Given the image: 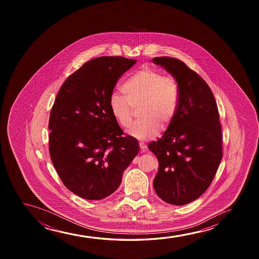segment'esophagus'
<instances>
[{
    "label": "esophagus",
    "mask_w": 259,
    "mask_h": 259,
    "mask_svg": "<svg viewBox=\"0 0 259 259\" xmlns=\"http://www.w3.org/2000/svg\"><path fill=\"white\" fill-rule=\"evenodd\" d=\"M139 145H140V148H141V149H142V151H144V150H146V147L145 143L144 142H140L139 143Z\"/></svg>",
    "instance_id": "1"
}]
</instances>
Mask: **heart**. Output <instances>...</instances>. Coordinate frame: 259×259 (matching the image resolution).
Returning <instances> with one entry per match:
<instances>
[{
  "label": "heart",
  "instance_id": "b5f03b06",
  "mask_svg": "<svg viewBox=\"0 0 259 259\" xmlns=\"http://www.w3.org/2000/svg\"><path fill=\"white\" fill-rule=\"evenodd\" d=\"M124 96L112 94L110 112L122 127L133 120V111L141 107L139 117L128 129V135L139 141L156 137L160 127L166 129L176 116L180 102V89L175 78L155 69L144 68L135 71L121 85Z\"/></svg>",
  "mask_w": 259,
  "mask_h": 259
}]
</instances>
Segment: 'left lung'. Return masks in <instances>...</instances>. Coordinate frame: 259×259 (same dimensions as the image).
Instances as JSON below:
<instances>
[{"label": "left lung", "instance_id": "8db88e82", "mask_svg": "<svg viewBox=\"0 0 259 259\" xmlns=\"http://www.w3.org/2000/svg\"><path fill=\"white\" fill-rule=\"evenodd\" d=\"M152 62L170 73L180 89L174 121L158 141L148 146L159 163L153 184L164 202L185 205L207 190L220 166V114L209 85L182 61L161 57Z\"/></svg>", "mask_w": 259, "mask_h": 259}]
</instances>
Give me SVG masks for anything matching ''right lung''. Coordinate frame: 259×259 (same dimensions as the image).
Returning <instances> with one entry per match:
<instances>
[{
    "label": "right lung",
    "instance_id": "add662e5",
    "mask_svg": "<svg viewBox=\"0 0 259 259\" xmlns=\"http://www.w3.org/2000/svg\"><path fill=\"white\" fill-rule=\"evenodd\" d=\"M136 63L123 57L87 62L61 87L50 112V154L64 186L88 200H101L119 187L139 152L110 112L118 78Z\"/></svg>",
    "mask_w": 259,
    "mask_h": 259
}]
</instances>
